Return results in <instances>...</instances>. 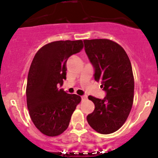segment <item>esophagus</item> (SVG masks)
Wrapping results in <instances>:
<instances>
[{
  "instance_id": "1",
  "label": "esophagus",
  "mask_w": 158,
  "mask_h": 158,
  "mask_svg": "<svg viewBox=\"0 0 158 158\" xmlns=\"http://www.w3.org/2000/svg\"><path fill=\"white\" fill-rule=\"evenodd\" d=\"M81 98H82V101H85V100H87V96L86 95H82Z\"/></svg>"
}]
</instances>
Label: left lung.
<instances>
[{
  "label": "left lung",
  "instance_id": "obj_1",
  "mask_svg": "<svg viewBox=\"0 0 158 158\" xmlns=\"http://www.w3.org/2000/svg\"><path fill=\"white\" fill-rule=\"evenodd\" d=\"M85 53L94 67V79L106 92L103 99L89 95L95 109L89 125L103 135L118 130L128 118L134 99L133 72L125 49L107 39L85 40Z\"/></svg>",
  "mask_w": 158,
  "mask_h": 158
}]
</instances>
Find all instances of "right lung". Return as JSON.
Returning a JSON list of instances; mask_svg holds the SVG:
<instances>
[{
	"label": "right lung",
	"mask_w": 158,
	"mask_h": 158,
	"mask_svg": "<svg viewBox=\"0 0 158 158\" xmlns=\"http://www.w3.org/2000/svg\"><path fill=\"white\" fill-rule=\"evenodd\" d=\"M83 48L82 40L49 43L38 50L30 65L27 84V104L36 128L47 136L67 129L81 97L68 94L62 86L66 79V62Z\"/></svg>",
	"instance_id": "obj_1"
}]
</instances>
